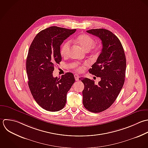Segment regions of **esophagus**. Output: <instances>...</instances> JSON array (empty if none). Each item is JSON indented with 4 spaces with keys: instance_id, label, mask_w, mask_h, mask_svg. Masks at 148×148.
Instances as JSON below:
<instances>
[{
    "instance_id": "obj_1",
    "label": "esophagus",
    "mask_w": 148,
    "mask_h": 148,
    "mask_svg": "<svg viewBox=\"0 0 148 148\" xmlns=\"http://www.w3.org/2000/svg\"><path fill=\"white\" fill-rule=\"evenodd\" d=\"M74 78H75V81H78L79 80V77L78 74H74Z\"/></svg>"
}]
</instances>
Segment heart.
Returning <instances> with one entry per match:
<instances>
[{
  "label": "heart",
  "instance_id": "b5f03b06",
  "mask_svg": "<svg viewBox=\"0 0 148 148\" xmlns=\"http://www.w3.org/2000/svg\"><path fill=\"white\" fill-rule=\"evenodd\" d=\"M76 42L77 44L81 47L84 50L89 51L95 44V40L90 36L86 34L79 35L76 38ZM70 47V41L67 40L65 41L60 47V54L62 56H67L69 53V49ZM101 50V46L100 45H96L93 47L92 52L95 53H99L100 52ZM74 67L76 70L78 71H82L84 69V66L79 65L78 64H75L74 65Z\"/></svg>",
  "mask_w": 148,
  "mask_h": 148
}]
</instances>
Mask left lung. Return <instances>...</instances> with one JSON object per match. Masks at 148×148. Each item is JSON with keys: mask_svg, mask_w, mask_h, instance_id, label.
Returning a JSON list of instances; mask_svg holds the SVG:
<instances>
[{"mask_svg": "<svg viewBox=\"0 0 148 148\" xmlns=\"http://www.w3.org/2000/svg\"><path fill=\"white\" fill-rule=\"evenodd\" d=\"M100 38L101 52L89 71L101 80L95 84L88 78H80L84 84L83 104L88 111L99 113L108 109L118 96L125 80L126 59L119 38L111 31L95 29L86 31Z\"/></svg>", "mask_w": 148, "mask_h": 148, "instance_id": "left-lung-1", "label": "left lung"}]
</instances>
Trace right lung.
<instances>
[{
	"mask_svg": "<svg viewBox=\"0 0 148 148\" xmlns=\"http://www.w3.org/2000/svg\"><path fill=\"white\" fill-rule=\"evenodd\" d=\"M76 29L51 26L34 38L26 62L28 85L36 103L43 109L55 112L64 108L67 93L75 82L71 73L53 77L56 64L62 60L60 47Z\"/></svg>",
	"mask_w": 148,
	"mask_h": 148,
	"instance_id": "add662e5",
	"label": "right lung"
}]
</instances>
